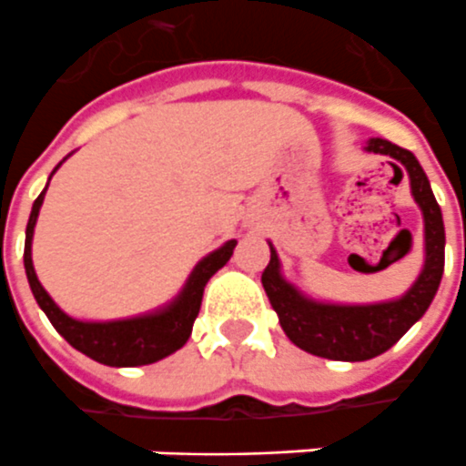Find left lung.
Listing matches in <instances>:
<instances>
[{
    "mask_svg": "<svg viewBox=\"0 0 466 466\" xmlns=\"http://www.w3.org/2000/svg\"><path fill=\"white\" fill-rule=\"evenodd\" d=\"M368 153L388 155L400 165L410 177V192L415 198L422 222H425V264L408 291L398 299L378 303H330L303 294L281 274V261L268 242V259L261 284L267 291L271 309L277 311L279 323L289 340L306 353L329 360H370L398 343L417 320L425 316L435 299L444 271V222L442 209L437 205L430 180L422 165L405 147L382 137H370L365 143ZM397 167V165H392ZM399 167V168H400ZM398 172L402 175V171Z\"/></svg>",
    "mask_w": 466,
    "mask_h": 466,
    "instance_id": "left-lung-1",
    "label": "left lung"
}]
</instances>
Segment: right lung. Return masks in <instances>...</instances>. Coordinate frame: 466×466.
Masks as SVG:
<instances>
[{
	"label": "right lung",
	"instance_id": "add662e5",
	"mask_svg": "<svg viewBox=\"0 0 466 466\" xmlns=\"http://www.w3.org/2000/svg\"><path fill=\"white\" fill-rule=\"evenodd\" d=\"M61 163L54 167V172L61 167ZM54 172L49 175V180L54 177ZM46 187H44L39 198L34 199V207H31L29 224H26V242H24V268H26L31 294H34V299L39 303L41 311L46 313L51 326L76 350H81L84 356L93 358L96 363L110 365V368L150 365L172 356L175 350H180L187 343L189 333H192V323L198 319L199 306H202V294H205L207 281L215 277L217 271L229 261L234 247H237V239H229L219 249L209 251L207 257H202L195 264V268L189 271V277L185 281V286L180 289V294L175 296L172 301L165 303V306H160V309H155V311L116 320L74 319L66 311H61L58 303L49 296V291L41 286L39 277L34 271V261H31L34 227H36V219H39V209L44 205Z\"/></svg>",
	"mask_w": 466,
	"mask_h": 466
}]
</instances>
